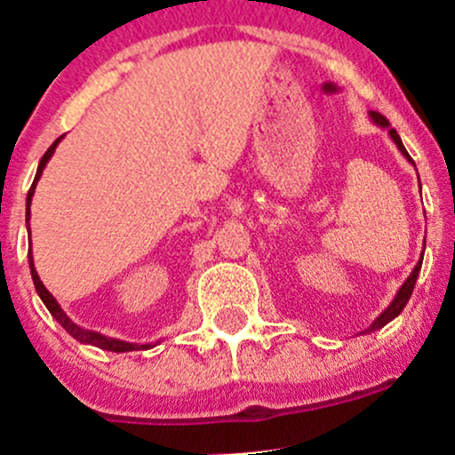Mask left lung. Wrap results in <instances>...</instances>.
I'll use <instances>...</instances> for the list:
<instances>
[{
  "mask_svg": "<svg viewBox=\"0 0 455 455\" xmlns=\"http://www.w3.org/2000/svg\"><path fill=\"white\" fill-rule=\"evenodd\" d=\"M369 116H371V120L376 122L378 126H382V129L389 131V135H391V140H394V142H395V147H398V148H400V153H403V156L407 157V160L411 162V164H413V160H411V157H409V153H407V148H404V144H403V140H400V135L395 133V129H391V126H389V120H387L385 116H380V113H376V110H371V113H369ZM422 255H425V251H422ZM422 255H420V262H418V264H416V268H413V271H411V275H409L407 280H404V284L400 286V291H398V293H395L394 302H391L389 307H387L385 311H382L380 315H378L376 320H373V324L369 326V329L364 331V333H371V331L382 329V326H385L387 322H391V320H394V317H398L400 313H403V308L407 307L409 298H411L413 286H416L418 273H420V267H422Z\"/></svg>",
  "mask_w": 455,
  "mask_h": 455,
  "instance_id": "left-lung-1",
  "label": "left lung"
}]
</instances>
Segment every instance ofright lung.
<instances>
[{
    "mask_svg": "<svg viewBox=\"0 0 455 455\" xmlns=\"http://www.w3.org/2000/svg\"><path fill=\"white\" fill-rule=\"evenodd\" d=\"M64 138V135H61ZM61 138H57L55 142L51 144V148H48L46 153H44L42 162H39L37 166V175H35L33 180V187H30L28 191V197H26V224H28L30 220V200H33V193H35V187H37V180L42 178V171L44 166H46V162L51 160V156L55 153V147L61 142ZM28 264H30V275H33V282H35V289H37L39 298H42V302L46 304V308L51 311V315L55 317L57 322H60L61 326H64L66 331H68L70 335H73L77 342H84V345H92L97 347V349H104V351H116V354H124V351H138V349H151L153 345H133V342H124V339H116V338H106V335L97 333V331H88V329H82V326L75 324L73 320H70L68 315H66L64 311H61V307L57 304V299L52 298L51 293H48L46 286L42 284V280H39L37 271H35V264H33V253L28 255Z\"/></svg>",
    "mask_w": 455,
    "mask_h": 455,
    "instance_id": "obj_1",
    "label": "right lung"
}]
</instances>
